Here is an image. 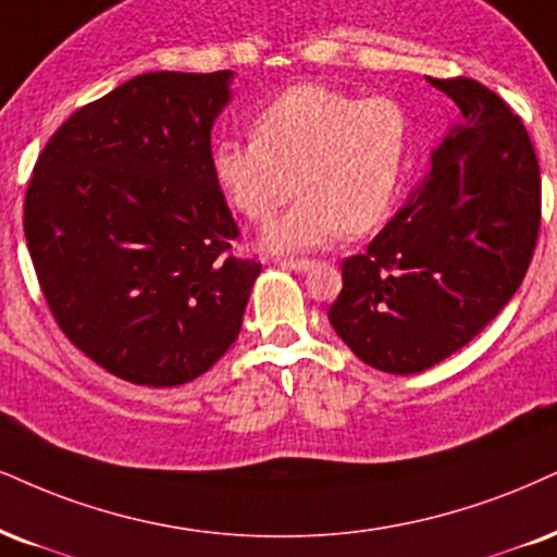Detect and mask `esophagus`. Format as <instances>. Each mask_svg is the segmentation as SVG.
<instances>
[{
  "mask_svg": "<svg viewBox=\"0 0 557 557\" xmlns=\"http://www.w3.org/2000/svg\"><path fill=\"white\" fill-rule=\"evenodd\" d=\"M284 265L294 268V271H310V268L314 265V260H310V258H289V260H284Z\"/></svg>",
  "mask_w": 557,
  "mask_h": 557,
  "instance_id": "1",
  "label": "esophagus"
}]
</instances>
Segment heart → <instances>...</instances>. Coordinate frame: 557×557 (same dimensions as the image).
I'll return each instance as SVG.
<instances>
[{"mask_svg": "<svg viewBox=\"0 0 557 557\" xmlns=\"http://www.w3.org/2000/svg\"><path fill=\"white\" fill-rule=\"evenodd\" d=\"M252 139L214 147V181L256 224L305 190L268 230L271 250L327 245L343 230L363 235L387 219L413 147V123L393 98H359L325 85H297L252 119Z\"/></svg>", "mask_w": 557, "mask_h": 557, "instance_id": "b5f03b06", "label": "heart"}]
</instances>
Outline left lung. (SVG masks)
Segmentation results:
<instances>
[{
  "label": "left lung",
  "mask_w": 557,
  "mask_h": 557,
  "mask_svg": "<svg viewBox=\"0 0 557 557\" xmlns=\"http://www.w3.org/2000/svg\"><path fill=\"white\" fill-rule=\"evenodd\" d=\"M429 79L462 123L367 252L343 260V289L327 310L346 346L389 374L444 361L509 305L542 219L540 162L509 102L470 77Z\"/></svg>",
  "instance_id": "left-lung-1"
}]
</instances>
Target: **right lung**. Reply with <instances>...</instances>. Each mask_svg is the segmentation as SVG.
Returning a JSON list of instances; mask_svg holds the SVG:
<instances>
[{
    "mask_svg": "<svg viewBox=\"0 0 557 557\" xmlns=\"http://www.w3.org/2000/svg\"><path fill=\"white\" fill-rule=\"evenodd\" d=\"M232 72H149L53 132L23 230L48 310L82 354L134 384L175 387L243 327L260 263L211 168Z\"/></svg>",
    "mask_w": 557,
    "mask_h": 557,
    "instance_id": "right-lung-1",
    "label": "right lung"
}]
</instances>
